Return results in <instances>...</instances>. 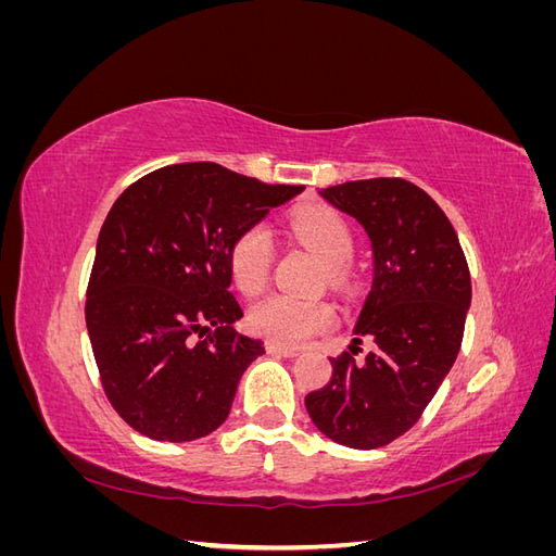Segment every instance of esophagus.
Returning <instances> with one entry per match:
<instances>
[{"instance_id":"esophagus-1","label":"esophagus","mask_w":556,"mask_h":556,"mask_svg":"<svg viewBox=\"0 0 556 556\" xmlns=\"http://www.w3.org/2000/svg\"><path fill=\"white\" fill-rule=\"evenodd\" d=\"M268 355H276V357H296L299 350L296 348H288V345H280V343H274V341H266L264 343Z\"/></svg>"}]
</instances>
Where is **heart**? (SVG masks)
Wrapping results in <instances>:
<instances>
[{"instance_id":"heart-1","label":"heart","mask_w":556,"mask_h":556,"mask_svg":"<svg viewBox=\"0 0 556 556\" xmlns=\"http://www.w3.org/2000/svg\"><path fill=\"white\" fill-rule=\"evenodd\" d=\"M290 233L325 260V271L333 288H348V260L355 250L350 225L329 208H304L290 217ZM274 266L271 233L262 225L243 229L229 245V271L243 294H257L266 288ZM336 325V308L327 299H294L268 294L248 311V327L280 345H301L315 333Z\"/></svg>"}]
</instances>
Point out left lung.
I'll return each instance as SVG.
<instances>
[{
	"instance_id": "8db88e82",
	"label": "left lung",
	"mask_w": 556,
	"mask_h": 556,
	"mask_svg": "<svg viewBox=\"0 0 556 556\" xmlns=\"http://www.w3.org/2000/svg\"><path fill=\"white\" fill-rule=\"evenodd\" d=\"M319 194L371 239L374 285L355 343L374 339L376 350L364 362L357 345L331 357V380L306 396V410L333 443L376 450L422 417L457 359L470 274L447 215L410 180H350Z\"/></svg>"
}]
</instances>
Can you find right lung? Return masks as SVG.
<instances>
[{
    "instance_id": "right-lung-1",
    "label": "right lung",
    "mask_w": 556,
    "mask_h": 556,
    "mask_svg": "<svg viewBox=\"0 0 556 556\" xmlns=\"http://www.w3.org/2000/svg\"><path fill=\"white\" fill-rule=\"evenodd\" d=\"M301 190L190 162L117 197L97 239L86 325L104 394L131 429L185 443L225 422L264 355L231 329L243 311L229 292V245Z\"/></svg>"
}]
</instances>
